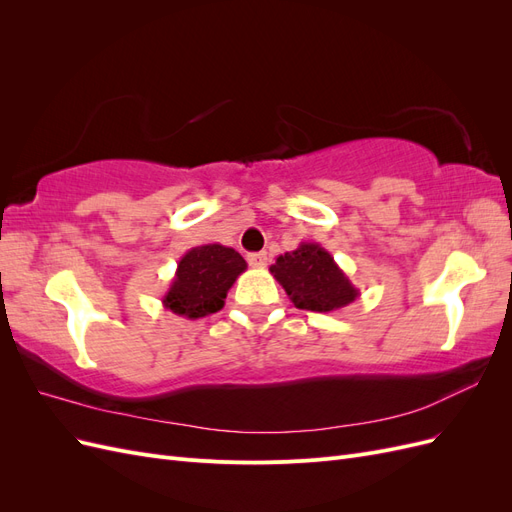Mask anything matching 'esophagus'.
I'll use <instances>...</instances> for the list:
<instances>
[{"label":"esophagus","mask_w":512,"mask_h":512,"mask_svg":"<svg viewBox=\"0 0 512 512\" xmlns=\"http://www.w3.org/2000/svg\"><path fill=\"white\" fill-rule=\"evenodd\" d=\"M267 252H254V254H250L247 256V262H250V265L254 267V269H262V267H267Z\"/></svg>","instance_id":"obj_1"}]
</instances>
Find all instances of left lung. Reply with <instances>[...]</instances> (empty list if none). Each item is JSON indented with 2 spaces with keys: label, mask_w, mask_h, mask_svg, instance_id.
I'll return each mask as SVG.
<instances>
[{
  "label": "left lung",
  "mask_w": 512,
  "mask_h": 512,
  "mask_svg": "<svg viewBox=\"0 0 512 512\" xmlns=\"http://www.w3.org/2000/svg\"><path fill=\"white\" fill-rule=\"evenodd\" d=\"M269 271L294 307L309 312H335L359 297V288L320 243H301L294 252L277 256Z\"/></svg>",
  "instance_id": "1"
}]
</instances>
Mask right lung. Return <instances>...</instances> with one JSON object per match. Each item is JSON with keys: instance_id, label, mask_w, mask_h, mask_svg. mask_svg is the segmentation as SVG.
Masks as SVG:
<instances>
[{"instance_id": "right-lung-1", "label": "right lung", "mask_w": 512, "mask_h": 512, "mask_svg": "<svg viewBox=\"0 0 512 512\" xmlns=\"http://www.w3.org/2000/svg\"><path fill=\"white\" fill-rule=\"evenodd\" d=\"M245 269L247 262L232 247L220 243L196 245L181 256L162 303L188 320L220 312L228 290Z\"/></svg>"}]
</instances>
